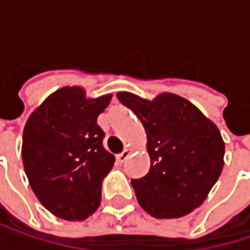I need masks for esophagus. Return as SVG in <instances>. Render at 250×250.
Wrapping results in <instances>:
<instances>
[{
  "instance_id": "esophagus-1",
  "label": "esophagus",
  "mask_w": 250,
  "mask_h": 250,
  "mask_svg": "<svg viewBox=\"0 0 250 250\" xmlns=\"http://www.w3.org/2000/svg\"><path fill=\"white\" fill-rule=\"evenodd\" d=\"M130 153H131V150H130V149H125L120 155H117V162H119V164H125V161L128 159Z\"/></svg>"
}]
</instances>
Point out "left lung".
<instances>
[{"mask_svg": "<svg viewBox=\"0 0 250 250\" xmlns=\"http://www.w3.org/2000/svg\"><path fill=\"white\" fill-rule=\"evenodd\" d=\"M142 122L150 169L131 179L140 207L156 219H178L200 207L225 165L220 130L192 103L162 92L153 100L117 92Z\"/></svg>", "mask_w": 250, "mask_h": 250, "instance_id": "obj_1", "label": "left lung"}]
</instances>
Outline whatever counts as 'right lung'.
Masks as SVG:
<instances>
[{"mask_svg":"<svg viewBox=\"0 0 250 250\" xmlns=\"http://www.w3.org/2000/svg\"><path fill=\"white\" fill-rule=\"evenodd\" d=\"M111 97L89 98L82 86H63L25 123V175L39 201L59 219L82 222L100 207L103 179L116 158L103 146L104 131L97 119Z\"/></svg>","mask_w":250,"mask_h":250,"instance_id":"add662e5","label":"right lung"}]
</instances>
